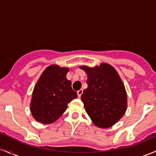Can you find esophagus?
Instances as JSON below:
<instances>
[{
	"label": "esophagus",
	"mask_w": 156,
	"mask_h": 156,
	"mask_svg": "<svg viewBox=\"0 0 156 156\" xmlns=\"http://www.w3.org/2000/svg\"><path fill=\"white\" fill-rule=\"evenodd\" d=\"M77 94H78V97H81V94H83V89H80L79 90H78V91H77Z\"/></svg>",
	"instance_id": "1"
}]
</instances>
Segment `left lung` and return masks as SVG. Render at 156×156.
I'll use <instances>...</instances> for the list:
<instances>
[{
	"label": "left lung",
	"mask_w": 156,
	"mask_h": 156,
	"mask_svg": "<svg viewBox=\"0 0 156 156\" xmlns=\"http://www.w3.org/2000/svg\"><path fill=\"white\" fill-rule=\"evenodd\" d=\"M80 69L87 75V87L81 95L86 112L97 127L113 126L127 110V92L122 78L106 62L94 67L81 66Z\"/></svg>",
	"instance_id": "left-lung-1"
}]
</instances>
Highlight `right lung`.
<instances>
[{
    "label": "right lung",
    "instance_id": "obj_1",
    "mask_svg": "<svg viewBox=\"0 0 156 156\" xmlns=\"http://www.w3.org/2000/svg\"><path fill=\"white\" fill-rule=\"evenodd\" d=\"M69 71L67 67L50 65L41 75L30 103L31 115L37 122L53 123L65 112L68 103L78 97L66 78Z\"/></svg>",
    "mask_w": 156,
    "mask_h": 156
}]
</instances>
